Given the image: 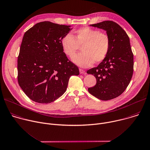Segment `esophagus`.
Returning <instances> with one entry per match:
<instances>
[{
	"instance_id": "esophagus-1",
	"label": "esophagus",
	"mask_w": 150,
	"mask_h": 150,
	"mask_svg": "<svg viewBox=\"0 0 150 150\" xmlns=\"http://www.w3.org/2000/svg\"><path fill=\"white\" fill-rule=\"evenodd\" d=\"M79 72H80V74H84L85 73V71L83 70V69H79Z\"/></svg>"
}]
</instances>
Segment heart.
Here are the masks:
<instances>
[{
  "mask_svg": "<svg viewBox=\"0 0 150 150\" xmlns=\"http://www.w3.org/2000/svg\"><path fill=\"white\" fill-rule=\"evenodd\" d=\"M74 37L70 33L64 36L61 46L64 54L69 58L73 57L79 46L82 47V53L72 58L76 65L86 68L103 61L108 56L111 40L109 36L100 30L84 27L74 32Z\"/></svg>",
  "mask_w": 150,
  "mask_h": 150,
  "instance_id": "b5f03b06",
  "label": "heart"
}]
</instances>
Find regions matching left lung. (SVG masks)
Instances as JSON below:
<instances>
[{"label": "left lung", "mask_w": 150, "mask_h": 150, "mask_svg": "<svg viewBox=\"0 0 150 150\" xmlns=\"http://www.w3.org/2000/svg\"><path fill=\"white\" fill-rule=\"evenodd\" d=\"M90 26L106 31L111 40L110 52L97 67L86 73L95 76L96 85L89 92L103 101L110 100L122 94L129 85L133 74L134 57L129 38L117 23L107 21Z\"/></svg>", "instance_id": "obj_1"}]
</instances>
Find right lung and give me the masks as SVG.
<instances>
[{"label":"right lung","instance_id":"add662e5","mask_svg":"<svg viewBox=\"0 0 150 150\" xmlns=\"http://www.w3.org/2000/svg\"><path fill=\"white\" fill-rule=\"evenodd\" d=\"M71 26L45 21L24 34L18 58V83L32 101L54 102L66 91L72 75L79 69L64 54L61 40Z\"/></svg>","mask_w":150,"mask_h":150}]
</instances>
